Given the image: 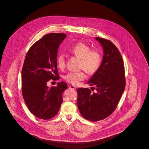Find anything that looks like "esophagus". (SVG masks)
<instances>
[{
    "mask_svg": "<svg viewBox=\"0 0 149 149\" xmlns=\"http://www.w3.org/2000/svg\"><path fill=\"white\" fill-rule=\"evenodd\" d=\"M69 88L70 89H73V90H76V88L74 85H70Z\"/></svg>",
    "mask_w": 149,
    "mask_h": 149,
    "instance_id": "esophagus-1",
    "label": "esophagus"
}]
</instances>
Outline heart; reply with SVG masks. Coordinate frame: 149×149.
<instances>
[{
  "label": "heart",
  "instance_id": "1",
  "mask_svg": "<svg viewBox=\"0 0 149 149\" xmlns=\"http://www.w3.org/2000/svg\"><path fill=\"white\" fill-rule=\"evenodd\" d=\"M67 50L72 54L81 59L80 68L83 69L89 74H95L100 68L102 64V55L96 49H91L87 44L78 42L68 48ZM58 68L63 70L66 66V58L64 54H60L57 58ZM85 78L83 70L72 72L64 76L65 80L72 85H77Z\"/></svg>",
  "mask_w": 149,
  "mask_h": 149
}]
</instances>
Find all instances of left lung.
Listing matches in <instances>:
<instances>
[{
	"mask_svg": "<svg viewBox=\"0 0 149 149\" xmlns=\"http://www.w3.org/2000/svg\"><path fill=\"white\" fill-rule=\"evenodd\" d=\"M103 46L104 56L99 70L88 82V88L77 89V106L85 119L97 122L111 115L118 106L126 86L123 61L116 46L104 38L96 37Z\"/></svg>",
	"mask_w": 149,
	"mask_h": 149,
	"instance_id": "obj_1",
	"label": "left lung"
}]
</instances>
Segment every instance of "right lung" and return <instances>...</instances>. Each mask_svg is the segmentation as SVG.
I'll return each mask as SVG.
<instances>
[{
    "mask_svg": "<svg viewBox=\"0 0 149 149\" xmlns=\"http://www.w3.org/2000/svg\"><path fill=\"white\" fill-rule=\"evenodd\" d=\"M64 33L45 35L29 49L22 69V92L29 111L38 118L48 120L57 115L67 84L61 81L49 88L47 82L59 80L57 56Z\"/></svg>",
    "mask_w": 149,
    "mask_h": 149,
    "instance_id": "obj_1",
    "label": "right lung"
}]
</instances>
